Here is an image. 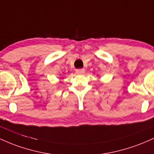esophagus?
I'll use <instances>...</instances> for the list:
<instances>
[{"instance_id": "obj_1", "label": "esophagus", "mask_w": 154, "mask_h": 154, "mask_svg": "<svg viewBox=\"0 0 154 154\" xmlns=\"http://www.w3.org/2000/svg\"><path fill=\"white\" fill-rule=\"evenodd\" d=\"M75 72H76L78 75H83L85 72V70L84 69H77Z\"/></svg>"}]
</instances>
